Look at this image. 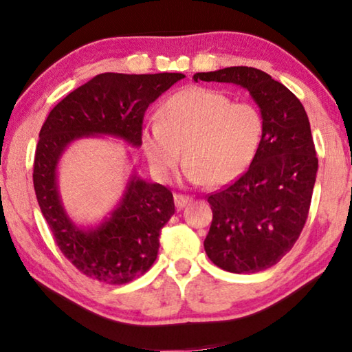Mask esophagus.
<instances>
[{
  "label": "esophagus",
  "mask_w": 352,
  "mask_h": 352,
  "mask_svg": "<svg viewBox=\"0 0 352 352\" xmlns=\"http://www.w3.org/2000/svg\"><path fill=\"white\" fill-rule=\"evenodd\" d=\"M174 201H175V206L178 208V210H183L184 206L190 204V197H188V195L175 194V195H174Z\"/></svg>",
  "instance_id": "1"
}]
</instances>
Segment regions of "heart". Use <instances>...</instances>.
<instances>
[{
    "instance_id": "heart-1",
    "label": "heart",
    "mask_w": 352,
    "mask_h": 352,
    "mask_svg": "<svg viewBox=\"0 0 352 352\" xmlns=\"http://www.w3.org/2000/svg\"><path fill=\"white\" fill-rule=\"evenodd\" d=\"M157 122L141 130V144L153 175L168 182L180 163L195 186H225L256 157L264 122L253 104L233 102L217 90L189 87L164 99Z\"/></svg>"
}]
</instances>
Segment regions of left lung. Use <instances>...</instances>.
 Returning <instances> with one entry per match:
<instances>
[{
  "label": "left lung",
  "mask_w": 352,
  "mask_h": 352,
  "mask_svg": "<svg viewBox=\"0 0 352 352\" xmlns=\"http://www.w3.org/2000/svg\"><path fill=\"white\" fill-rule=\"evenodd\" d=\"M192 79L247 90L264 122L248 170L208 197L212 222L205 252L231 273L270 269L294 247L311 206L318 160L307 113L289 88L261 69L230 67L195 73Z\"/></svg>",
  "instance_id": "left-lung-1"
}]
</instances>
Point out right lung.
Returning a JSON list of instances; mask_svg holds the SVG:
<instances>
[{"label": "right lung", "mask_w": 352, "mask_h": 352, "mask_svg": "<svg viewBox=\"0 0 352 352\" xmlns=\"http://www.w3.org/2000/svg\"><path fill=\"white\" fill-rule=\"evenodd\" d=\"M182 73H102L60 100L47 115L34 160V189L62 253L77 270L107 284H126L157 259L160 233L175 212L170 190L140 177L135 166L116 206L96 225H82L65 210L58 166L74 142L116 138L141 147L142 116ZM132 163V155L129 153Z\"/></svg>", "instance_id": "add662e5"}]
</instances>
